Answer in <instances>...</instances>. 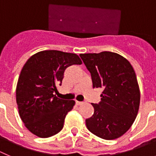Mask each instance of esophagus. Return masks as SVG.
<instances>
[{
    "label": "esophagus",
    "instance_id": "1",
    "mask_svg": "<svg viewBox=\"0 0 156 156\" xmlns=\"http://www.w3.org/2000/svg\"><path fill=\"white\" fill-rule=\"evenodd\" d=\"M83 103V102H80V101H76V104L77 105H81Z\"/></svg>",
    "mask_w": 156,
    "mask_h": 156
}]
</instances>
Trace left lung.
<instances>
[{"mask_svg": "<svg viewBox=\"0 0 156 156\" xmlns=\"http://www.w3.org/2000/svg\"><path fill=\"white\" fill-rule=\"evenodd\" d=\"M80 57L91 73L93 88H103L100 102L92 103L94 113L85 120L87 128L102 139L118 138L131 127L139 109L140 89L134 68L113 52Z\"/></svg>", "mask_w": 156, "mask_h": 156, "instance_id": "1", "label": "left lung"}]
</instances>
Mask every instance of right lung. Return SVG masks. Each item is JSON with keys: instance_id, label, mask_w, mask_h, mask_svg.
Here are the masks:
<instances>
[{"instance_id": "1", "label": "right lung", "mask_w": 156, "mask_h": 156, "mask_svg": "<svg viewBox=\"0 0 156 156\" xmlns=\"http://www.w3.org/2000/svg\"><path fill=\"white\" fill-rule=\"evenodd\" d=\"M81 63L77 54L59 50L38 52L26 61L17 83L16 102L19 116L30 132L45 138L62 130L75 102L59 99L54 93L61 85L66 68Z\"/></svg>"}]
</instances>
